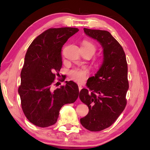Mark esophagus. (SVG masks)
<instances>
[{
  "label": "esophagus",
  "mask_w": 150,
  "mask_h": 150,
  "mask_svg": "<svg viewBox=\"0 0 150 150\" xmlns=\"http://www.w3.org/2000/svg\"><path fill=\"white\" fill-rule=\"evenodd\" d=\"M78 87H79V91H80L82 89L83 87H82V86H81V84H78Z\"/></svg>",
  "instance_id": "34e87169"
}]
</instances>
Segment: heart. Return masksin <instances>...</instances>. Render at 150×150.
I'll return each instance as SVG.
<instances>
[{
  "instance_id": "b5f03b06",
  "label": "heart",
  "mask_w": 150,
  "mask_h": 150,
  "mask_svg": "<svg viewBox=\"0 0 150 150\" xmlns=\"http://www.w3.org/2000/svg\"><path fill=\"white\" fill-rule=\"evenodd\" d=\"M82 49L86 51H91L93 54L96 51V47L94 44L89 41L84 40L82 43ZM88 72L85 68H74L69 71V76L72 79L77 83H82L87 77Z\"/></svg>"
}]
</instances>
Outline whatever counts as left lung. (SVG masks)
<instances>
[{
    "instance_id": "left-lung-1",
    "label": "left lung",
    "mask_w": 150,
    "mask_h": 150,
    "mask_svg": "<svg viewBox=\"0 0 150 150\" xmlns=\"http://www.w3.org/2000/svg\"><path fill=\"white\" fill-rule=\"evenodd\" d=\"M84 32L101 45L103 60L90 78L91 92L83 88L79 93L81 101L89 108L88 114L80 122L86 129L99 131L114 123L126 107L128 65L123 49L108 31L84 28Z\"/></svg>"
}]
</instances>
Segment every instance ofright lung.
I'll return each mask as SVG.
<instances>
[{"mask_svg": "<svg viewBox=\"0 0 150 150\" xmlns=\"http://www.w3.org/2000/svg\"><path fill=\"white\" fill-rule=\"evenodd\" d=\"M79 29L52 28L38 36L30 44L24 58L18 93L25 117L33 125L46 128L57 122L61 108L73 103L79 88L72 81L55 90L51 86L62 67L61 49Z\"/></svg>", "mask_w": 150, "mask_h": 150, "instance_id": "obj_1", "label": "right lung"}]
</instances>
